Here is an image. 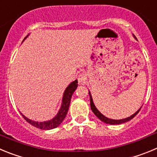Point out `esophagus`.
Returning <instances> with one entry per match:
<instances>
[{
    "label": "esophagus",
    "instance_id": "esophagus-1",
    "mask_svg": "<svg viewBox=\"0 0 157 157\" xmlns=\"http://www.w3.org/2000/svg\"><path fill=\"white\" fill-rule=\"evenodd\" d=\"M78 82L79 84H80V85H84L87 83V75H86V73H83L79 75Z\"/></svg>",
    "mask_w": 157,
    "mask_h": 157
}]
</instances>
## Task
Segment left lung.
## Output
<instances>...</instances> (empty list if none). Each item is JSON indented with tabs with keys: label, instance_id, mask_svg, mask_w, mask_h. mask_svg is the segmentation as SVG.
<instances>
[{
	"label": "left lung",
	"instance_id": "left-lung-1",
	"mask_svg": "<svg viewBox=\"0 0 157 157\" xmlns=\"http://www.w3.org/2000/svg\"><path fill=\"white\" fill-rule=\"evenodd\" d=\"M133 36L137 40L136 36H135V35H133ZM89 95H90V104H91V110H92V112L94 113V115L98 117L100 121H102V122H104V123H105V124H113V125H115V124H124V123L128 122V121H131V119H133L134 117H135V116L138 113V112L140 111L141 108H142V107H141V108L139 109L138 111H136L135 113L132 114L131 117H127V118H124V119H121V120L109 119V118H108V117H105V116L103 115V114H101V113L98 111V109L96 108L95 105H94V101H93L92 97H91V92H90V91H89Z\"/></svg>",
	"mask_w": 157,
	"mask_h": 157
}]
</instances>
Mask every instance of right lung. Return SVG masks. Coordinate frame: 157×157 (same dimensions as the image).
Returning a JSON list of instances; mask_svg holds the SVG:
<instances>
[{
  "mask_svg": "<svg viewBox=\"0 0 157 157\" xmlns=\"http://www.w3.org/2000/svg\"><path fill=\"white\" fill-rule=\"evenodd\" d=\"M28 36H29V34L24 38V40L26 39V37H27ZM77 86H78V81H77V80H75L74 81L70 83L68 85V87H66L64 93H63L61 107L59 109V112L56 114V117H55L54 118H52V120H50V121H44V122H38V121H34L29 119V118H27L26 117H25L22 113H20L21 115L22 116V117H23L24 119L26 120L29 124H30L31 125H33V127L40 128V129L41 130H52L57 128V127H59V125L61 124V123L63 122V120L65 119L66 114L68 113V109L69 107H70L72 95H73V92H74L76 89H77Z\"/></svg>",
  "mask_w": 157,
  "mask_h": 157,
  "instance_id": "obj_1",
  "label": "right lung"
}]
</instances>
